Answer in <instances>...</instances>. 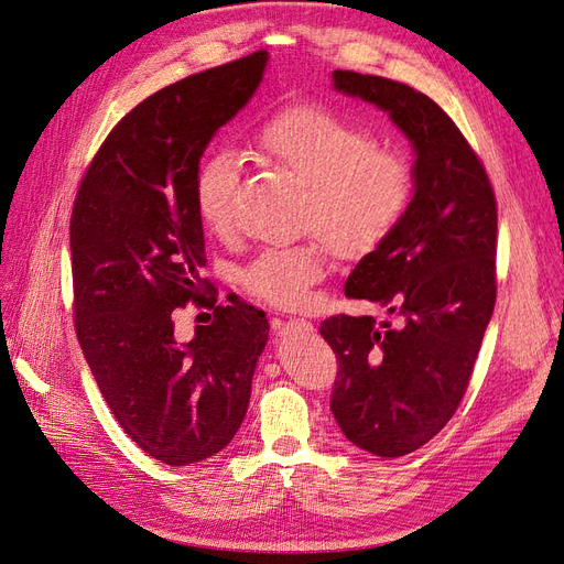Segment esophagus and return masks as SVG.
I'll return each instance as SVG.
<instances>
[{
  "instance_id": "34e87169",
  "label": "esophagus",
  "mask_w": 564,
  "mask_h": 564,
  "mask_svg": "<svg viewBox=\"0 0 564 564\" xmlns=\"http://www.w3.org/2000/svg\"><path fill=\"white\" fill-rule=\"evenodd\" d=\"M272 329H275L278 334H289V332H296V329L311 332L313 324L308 319H303V317H289V319H275V322H272Z\"/></svg>"
}]
</instances>
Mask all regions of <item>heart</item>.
I'll return each instance as SVG.
<instances>
[{
	"instance_id": "1",
	"label": "heart",
	"mask_w": 564,
	"mask_h": 564,
	"mask_svg": "<svg viewBox=\"0 0 564 564\" xmlns=\"http://www.w3.org/2000/svg\"><path fill=\"white\" fill-rule=\"evenodd\" d=\"M253 145L305 185L301 228L315 237L261 251L242 270V284L265 303L299 308L327 275L332 251L360 259L398 230L412 204L414 169L402 152L377 145L367 127L317 104L275 110L253 131ZM237 183L232 152H216L197 169V214L214 235L235 228Z\"/></svg>"
}]
</instances>
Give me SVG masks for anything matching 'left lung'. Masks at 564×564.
<instances>
[{
    "label": "left lung",
    "mask_w": 564,
    "mask_h": 564,
    "mask_svg": "<svg viewBox=\"0 0 564 564\" xmlns=\"http://www.w3.org/2000/svg\"><path fill=\"white\" fill-rule=\"evenodd\" d=\"M334 87L390 115L414 143L416 193L398 230L357 263L348 299L402 315H332V412L360 449L398 458L433 440L466 395L497 301V195L482 160L433 98L402 82L334 70Z\"/></svg>",
    "instance_id": "left-lung-1"
}]
</instances>
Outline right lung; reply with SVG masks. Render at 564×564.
Here are the masks:
<instances>
[{"label":"right lung","instance_id":"obj_1","mask_svg":"<svg viewBox=\"0 0 564 564\" xmlns=\"http://www.w3.org/2000/svg\"><path fill=\"white\" fill-rule=\"evenodd\" d=\"M268 54L169 84L127 112L79 181L70 216L75 332L110 412L166 466L218 454L245 421L268 340L265 313L218 305L195 204L199 158L247 106ZM193 300L215 311L183 345L173 317Z\"/></svg>","mask_w":564,"mask_h":564}]
</instances>
